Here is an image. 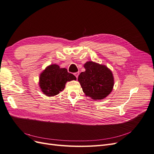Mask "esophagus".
I'll return each instance as SVG.
<instances>
[{
  "mask_svg": "<svg viewBox=\"0 0 154 154\" xmlns=\"http://www.w3.org/2000/svg\"><path fill=\"white\" fill-rule=\"evenodd\" d=\"M74 76H76V78H78V75H79V72H74Z\"/></svg>",
  "mask_w": 154,
  "mask_h": 154,
  "instance_id": "esophagus-1",
  "label": "esophagus"
}]
</instances>
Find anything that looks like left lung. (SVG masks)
<instances>
[{
    "instance_id": "8db88e82",
    "label": "left lung",
    "mask_w": 154,
    "mask_h": 154,
    "mask_svg": "<svg viewBox=\"0 0 154 154\" xmlns=\"http://www.w3.org/2000/svg\"><path fill=\"white\" fill-rule=\"evenodd\" d=\"M85 72L78 76L83 92L92 100H102L112 91L114 77L110 70L104 65L89 61L84 64Z\"/></svg>"
}]
</instances>
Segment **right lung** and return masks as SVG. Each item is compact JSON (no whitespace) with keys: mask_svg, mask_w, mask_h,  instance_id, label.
Returning <instances> with one entry per match:
<instances>
[{"mask_svg":"<svg viewBox=\"0 0 154 154\" xmlns=\"http://www.w3.org/2000/svg\"><path fill=\"white\" fill-rule=\"evenodd\" d=\"M76 80L75 76L68 72L66 68H60L58 65L53 64L40 74L39 86L45 95L54 96L64 89L67 82Z\"/></svg>","mask_w":154,"mask_h":154,"instance_id":"1","label":"right lung"}]
</instances>
